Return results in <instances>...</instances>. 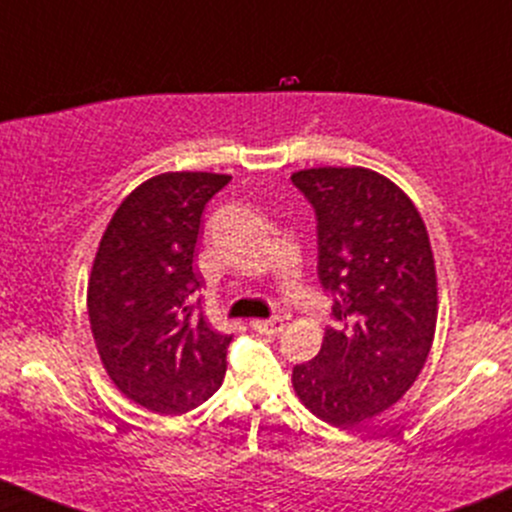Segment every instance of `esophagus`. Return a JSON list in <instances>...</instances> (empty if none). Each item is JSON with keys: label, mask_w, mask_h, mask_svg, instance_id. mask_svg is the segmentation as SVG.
I'll return each instance as SVG.
<instances>
[{"label": "esophagus", "mask_w": 512, "mask_h": 512, "mask_svg": "<svg viewBox=\"0 0 512 512\" xmlns=\"http://www.w3.org/2000/svg\"><path fill=\"white\" fill-rule=\"evenodd\" d=\"M252 330L267 334V337H276L279 332H284V320H281V317H272V320H255L252 322Z\"/></svg>", "instance_id": "esophagus-1"}]
</instances>
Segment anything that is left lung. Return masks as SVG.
Wrapping results in <instances>:
<instances>
[{"label": "left lung", "instance_id": "left-lung-1", "mask_svg": "<svg viewBox=\"0 0 512 512\" xmlns=\"http://www.w3.org/2000/svg\"><path fill=\"white\" fill-rule=\"evenodd\" d=\"M317 219V276L332 317L313 361L293 368L301 402L332 426H354L399 402L431 351L436 264L424 219L385 175L308 168L291 175Z\"/></svg>", "mask_w": 512, "mask_h": 512}]
</instances>
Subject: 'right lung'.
<instances>
[{
	"label": "right lung",
	"instance_id": "1",
	"mask_svg": "<svg viewBox=\"0 0 512 512\" xmlns=\"http://www.w3.org/2000/svg\"><path fill=\"white\" fill-rule=\"evenodd\" d=\"M231 175L161 173L142 182L105 228L91 279L88 320L110 380L156 414H185L226 375L231 334L211 330L195 293L202 211Z\"/></svg>",
	"mask_w": 512,
	"mask_h": 512
}]
</instances>
